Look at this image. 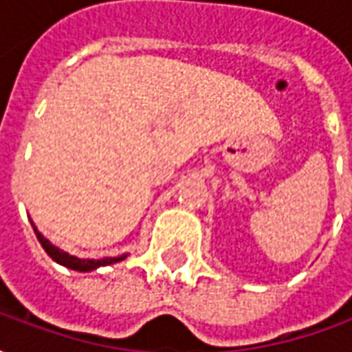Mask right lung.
<instances>
[{"instance_id":"right-lung-1","label":"right lung","mask_w":352,"mask_h":352,"mask_svg":"<svg viewBox=\"0 0 352 352\" xmlns=\"http://www.w3.org/2000/svg\"><path fill=\"white\" fill-rule=\"evenodd\" d=\"M32 226H34V232L35 236H37V239H39V243H41V247L45 249V252L49 254L50 258L54 260L56 264L67 267V270H73V272H94V270H98V267L116 264V262H120V260L128 258V254H120V256H103V258H80V256L69 254V252L64 251V249H60L56 245L50 243L49 239L37 230L34 221H32Z\"/></svg>"}]
</instances>
